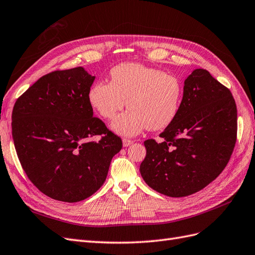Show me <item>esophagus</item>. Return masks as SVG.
Instances as JSON below:
<instances>
[{"label": "esophagus", "instance_id": "esophagus-1", "mask_svg": "<svg viewBox=\"0 0 255 255\" xmlns=\"http://www.w3.org/2000/svg\"><path fill=\"white\" fill-rule=\"evenodd\" d=\"M133 144V141H131V139H128V138H124L123 139V146L124 147H128L130 145Z\"/></svg>", "mask_w": 255, "mask_h": 255}]
</instances>
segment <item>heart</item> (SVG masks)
Segmentation results:
<instances>
[{
	"mask_svg": "<svg viewBox=\"0 0 255 255\" xmlns=\"http://www.w3.org/2000/svg\"><path fill=\"white\" fill-rule=\"evenodd\" d=\"M111 83L100 80L89 91V102L100 116L112 120L124 108L111 129L133 136L145 128L161 130L169 126L181 107L183 86L180 79L139 63H122L110 72Z\"/></svg>",
	"mask_w": 255,
	"mask_h": 255,
	"instance_id": "heart-1",
	"label": "heart"
}]
</instances>
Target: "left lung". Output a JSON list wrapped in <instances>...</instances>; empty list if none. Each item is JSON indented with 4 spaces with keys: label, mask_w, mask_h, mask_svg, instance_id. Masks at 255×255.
<instances>
[{
    "label": "left lung",
    "mask_w": 255,
    "mask_h": 255,
    "mask_svg": "<svg viewBox=\"0 0 255 255\" xmlns=\"http://www.w3.org/2000/svg\"><path fill=\"white\" fill-rule=\"evenodd\" d=\"M237 110L230 90L203 69L184 80L176 119L160 134L144 142L139 166L144 181L168 197L199 192L225 169L233 152Z\"/></svg>",
    "instance_id": "obj_1"
}]
</instances>
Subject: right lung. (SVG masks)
Masks as SVG:
<instances>
[{
  "instance_id": "1",
  "label": "right lung",
  "mask_w": 255,
  "mask_h": 255,
  "mask_svg": "<svg viewBox=\"0 0 255 255\" xmlns=\"http://www.w3.org/2000/svg\"><path fill=\"white\" fill-rule=\"evenodd\" d=\"M95 76L78 67L42 76L15 102L13 144L30 181L64 202L92 196L108 175L122 139L93 117L89 91ZM101 135L98 142L89 137Z\"/></svg>"
}]
</instances>
